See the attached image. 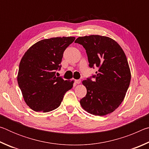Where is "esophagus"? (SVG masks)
Instances as JSON below:
<instances>
[{"instance_id":"1","label":"esophagus","mask_w":149,"mask_h":149,"mask_svg":"<svg viewBox=\"0 0 149 149\" xmlns=\"http://www.w3.org/2000/svg\"><path fill=\"white\" fill-rule=\"evenodd\" d=\"M75 83L76 84H79L81 83V80L80 79H75Z\"/></svg>"}]
</instances>
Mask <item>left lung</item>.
I'll list each match as a JSON object with an SVG mask.
<instances>
[{"mask_svg":"<svg viewBox=\"0 0 149 149\" xmlns=\"http://www.w3.org/2000/svg\"><path fill=\"white\" fill-rule=\"evenodd\" d=\"M75 42L86 50L89 67L99 68L93 75L94 81H83L87 95L80 104L89 114H110L122 102L130 86L131 72L124 52L114 39L101 35L79 37Z\"/></svg>","mask_w":149,"mask_h":149,"instance_id":"8db88e82","label":"left lung"}]
</instances>
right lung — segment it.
Wrapping results in <instances>:
<instances>
[{"mask_svg":"<svg viewBox=\"0 0 149 149\" xmlns=\"http://www.w3.org/2000/svg\"><path fill=\"white\" fill-rule=\"evenodd\" d=\"M74 37H53L33 45L20 61L17 80L25 102L35 112L56 109L65 93L71 89L74 80L56 77L63 53L74 41Z\"/></svg>","mask_w":149,"mask_h":149,"instance_id":"obj_1","label":"right lung"}]
</instances>
